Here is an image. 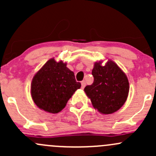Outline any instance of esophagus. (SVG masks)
I'll use <instances>...</instances> for the list:
<instances>
[{
    "mask_svg": "<svg viewBox=\"0 0 156 156\" xmlns=\"http://www.w3.org/2000/svg\"><path fill=\"white\" fill-rule=\"evenodd\" d=\"M85 86V81H82L81 82V88H84Z\"/></svg>",
    "mask_w": 156,
    "mask_h": 156,
    "instance_id": "34e87169",
    "label": "esophagus"
}]
</instances>
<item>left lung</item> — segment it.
<instances>
[{
    "mask_svg": "<svg viewBox=\"0 0 156 156\" xmlns=\"http://www.w3.org/2000/svg\"><path fill=\"white\" fill-rule=\"evenodd\" d=\"M101 64V62L94 64L91 73L94 83L85 86L84 91L94 108L108 115L118 111L124 104L129 85L125 73L114 62L108 60L104 66Z\"/></svg>",
    "mask_w": 156,
    "mask_h": 156,
    "instance_id": "8db88e82",
    "label": "left lung"
}]
</instances>
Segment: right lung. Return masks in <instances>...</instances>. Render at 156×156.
<instances>
[{
	"label": "right lung",
	"mask_w": 156,
	"mask_h": 156,
	"mask_svg": "<svg viewBox=\"0 0 156 156\" xmlns=\"http://www.w3.org/2000/svg\"><path fill=\"white\" fill-rule=\"evenodd\" d=\"M81 87L74 73L66 64L51 58L33 79L31 95L38 108L50 113H58L65 108L73 94Z\"/></svg>",
	"instance_id": "1"
}]
</instances>
